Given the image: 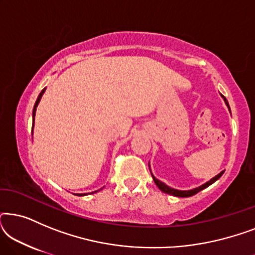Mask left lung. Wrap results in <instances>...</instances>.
Listing matches in <instances>:
<instances>
[{
  "label": "left lung",
  "mask_w": 255,
  "mask_h": 255,
  "mask_svg": "<svg viewBox=\"0 0 255 255\" xmlns=\"http://www.w3.org/2000/svg\"><path fill=\"white\" fill-rule=\"evenodd\" d=\"M222 96H223V95H222ZM223 97H224V96H223ZM224 101H225L226 106L229 107V102H228V100L225 99V97H224ZM229 109H230V107H229ZM230 111H231V110H230ZM148 167H149V165H148ZM223 173H224V172L219 173L217 176L212 177V179H211L210 181H208V182H207V183H204L203 186H201V187H198V188H195V189H191V190H176V189H173V188H169L168 186H166L165 183H162L161 181L156 180L155 177L153 176V175H152V177H153V180H154V182H155L156 186H158L159 189L161 190V191H163V193L169 194V195H173V196H176V197H190V196H194L195 194L200 193L201 190L205 189V188L210 186V184H212L214 182H216V181H217V180L219 179V177H221V176L223 175Z\"/></svg>",
  "instance_id": "obj_1"
}]
</instances>
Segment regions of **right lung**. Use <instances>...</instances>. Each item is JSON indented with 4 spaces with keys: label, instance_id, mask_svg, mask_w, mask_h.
Masks as SVG:
<instances>
[{
    "label": "right lung",
    "instance_id": "right-lung-1",
    "mask_svg": "<svg viewBox=\"0 0 255 255\" xmlns=\"http://www.w3.org/2000/svg\"><path fill=\"white\" fill-rule=\"evenodd\" d=\"M44 92H45V88H44L43 90H41L40 94H39V96H38V99H37V101H36V103H34L33 111H32V120H33V122H34V115H36V108H37V106H38V103H39V101H40V99H41V96H43ZM32 128H33V125H32ZM82 195H86V194H81V195H79V196H82Z\"/></svg>",
    "mask_w": 255,
    "mask_h": 255
}]
</instances>
